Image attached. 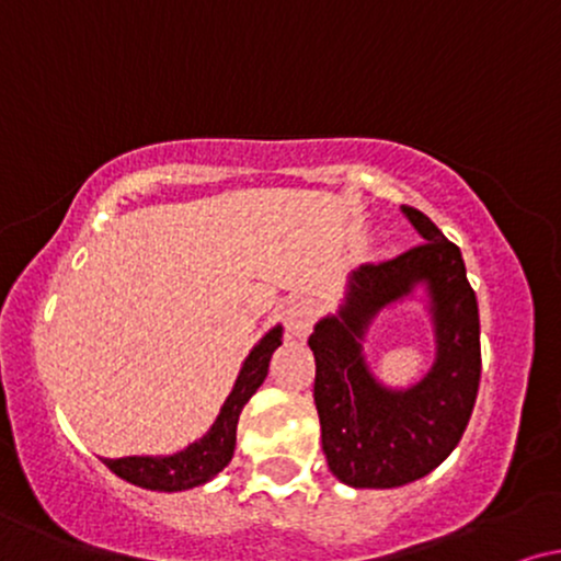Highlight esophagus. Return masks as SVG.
Here are the masks:
<instances>
[{
    "label": "esophagus",
    "mask_w": 561,
    "mask_h": 561,
    "mask_svg": "<svg viewBox=\"0 0 561 561\" xmlns=\"http://www.w3.org/2000/svg\"><path fill=\"white\" fill-rule=\"evenodd\" d=\"M313 319H317V308H313L311 300H298L287 308L285 313V327L289 337H298L302 340L311 330Z\"/></svg>",
    "instance_id": "obj_1"
}]
</instances>
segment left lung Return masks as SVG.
<instances>
[{
	"label": "left lung",
	"instance_id": "1",
	"mask_svg": "<svg viewBox=\"0 0 561 561\" xmlns=\"http://www.w3.org/2000/svg\"><path fill=\"white\" fill-rule=\"evenodd\" d=\"M401 210L424 242L347 274L337 311L308 337L321 448L351 488H401L440 467L459 446L480 388V313L461 250L422 210ZM405 299L428 311L436 358L416 383L392 389L370 371L363 343L374 321Z\"/></svg>",
	"mask_w": 561,
	"mask_h": 561
}]
</instances>
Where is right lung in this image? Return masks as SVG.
Returning a JSON list of instances; mask_svg holds the SVG:
<instances>
[{"instance_id":"add662e5","label":"right lung","mask_w":561,"mask_h":561,"mask_svg":"<svg viewBox=\"0 0 561 561\" xmlns=\"http://www.w3.org/2000/svg\"><path fill=\"white\" fill-rule=\"evenodd\" d=\"M282 332H285L282 324H276L253 345V351L248 353V358L240 366L234 388H231L221 411H218L214 424L203 437H197L195 443L176 450V454L102 459L107 469L118 474L121 480L131 482V485L160 493L190 491V488L214 480L224 467H229L231 456H234L237 422H240L244 403L253 398V392L266 379L272 353L282 345Z\"/></svg>"}]
</instances>
